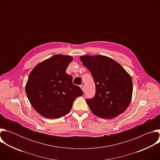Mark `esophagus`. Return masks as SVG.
I'll return each mask as SVG.
<instances>
[{"mask_svg": "<svg viewBox=\"0 0 160 160\" xmlns=\"http://www.w3.org/2000/svg\"><path fill=\"white\" fill-rule=\"evenodd\" d=\"M80 87V88H82V90L83 92H84V86H83V85H81Z\"/></svg>", "mask_w": 160, "mask_h": 160, "instance_id": "34e87169", "label": "esophagus"}]
</instances>
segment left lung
Segmentation results:
<instances>
[{"mask_svg":"<svg viewBox=\"0 0 160 160\" xmlns=\"http://www.w3.org/2000/svg\"><path fill=\"white\" fill-rule=\"evenodd\" d=\"M83 65L94 78L96 95L86 102L99 118L111 119L123 113L132 97L130 75L116 61L101 55L80 56Z\"/></svg>","mask_w":160,"mask_h":160,"instance_id":"1","label":"left lung"}]
</instances>
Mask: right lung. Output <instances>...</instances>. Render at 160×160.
Listing matches in <instances>:
<instances>
[{
	"instance_id": "right-lung-1",
	"label": "right lung",
	"mask_w": 160,
	"mask_h": 160,
	"mask_svg": "<svg viewBox=\"0 0 160 160\" xmlns=\"http://www.w3.org/2000/svg\"><path fill=\"white\" fill-rule=\"evenodd\" d=\"M70 56L56 54L37 64L30 72L25 91L28 100L40 115L59 118L69 112L82 89L66 73L72 61Z\"/></svg>"
}]
</instances>
